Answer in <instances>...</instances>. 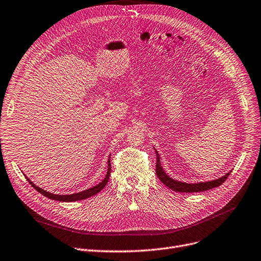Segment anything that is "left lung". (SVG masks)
<instances>
[{"instance_id":"1","label":"left lung","mask_w":261,"mask_h":261,"mask_svg":"<svg viewBox=\"0 0 261 261\" xmlns=\"http://www.w3.org/2000/svg\"><path fill=\"white\" fill-rule=\"evenodd\" d=\"M155 154H156L155 173H156L158 178L160 179L162 184H164L171 190L176 191V192H181V193H194V192H202V191H208L210 189L217 188V187L221 186L231 173V171H230L228 173H226L221 178L210 180V181H203V182H196V184H188V182H184V181H178L176 179H173L172 177H169L164 172V169L160 162V156H159L156 150H155Z\"/></svg>"}]
</instances>
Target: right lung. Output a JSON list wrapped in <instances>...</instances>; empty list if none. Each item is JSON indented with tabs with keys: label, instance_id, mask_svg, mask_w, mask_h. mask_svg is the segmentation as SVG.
<instances>
[{
	"label": "right lung",
	"instance_id": "obj_1",
	"mask_svg": "<svg viewBox=\"0 0 261 261\" xmlns=\"http://www.w3.org/2000/svg\"><path fill=\"white\" fill-rule=\"evenodd\" d=\"M110 174H111V161L110 159L108 160V171H107V175L105 177V179L101 181L100 184H98L97 186L93 187V188H89L87 190H84L82 192H79V193H73V194H67V195H59V194H53V193H50V192H47L46 190H43L39 187H37L35 184H33L32 181L25 176V178L28 179V181L30 182V185L35 189L36 191H38L40 194H42L43 196H46L50 199H53V200H58V201H65V202H71V201H76V200H82V199H86L90 196H94L96 195L97 193H99V192L102 190L109 181V178H110Z\"/></svg>",
	"mask_w": 261,
	"mask_h": 261
}]
</instances>
